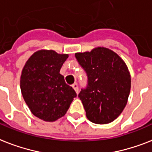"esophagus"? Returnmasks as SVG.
Here are the masks:
<instances>
[{"label": "esophagus", "instance_id": "esophagus-1", "mask_svg": "<svg viewBox=\"0 0 152 152\" xmlns=\"http://www.w3.org/2000/svg\"><path fill=\"white\" fill-rule=\"evenodd\" d=\"M72 87L74 88V89L75 90V92L77 94V93H78V87H77V84L76 83V82H75L74 84H72Z\"/></svg>", "mask_w": 152, "mask_h": 152}]
</instances>
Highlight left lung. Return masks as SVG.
<instances>
[{"label":"left lung","instance_id":"obj_1","mask_svg":"<svg viewBox=\"0 0 152 152\" xmlns=\"http://www.w3.org/2000/svg\"><path fill=\"white\" fill-rule=\"evenodd\" d=\"M86 70L88 85L78 94L88 120L98 124L116 120L125 108L131 89V75L126 63L113 50L97 47L75 53Z\"/></svg>","mask_w":152,"mask_h":152}]
</instances>
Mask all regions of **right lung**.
I'll return each instance as SVG.
<instances>
[{
    "instance_id": "right-lung-1",
    "label": "right lung",
    "mask_w": 152,
    "mask_h": 152,
    "mask_svg": "<svg viewBox=\"0 0 152 152\" xmlns=\"http://www.w3.org/2000/svg\"><path fill=\"white\" fill-rule=\"evenodd\" d=\"M68 54L42 49L32 54L21 72V94L31 113L44 121L63 117L77 96L60 69Z\"/></svg>"
}]
</instances>
